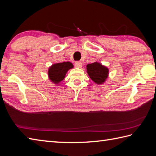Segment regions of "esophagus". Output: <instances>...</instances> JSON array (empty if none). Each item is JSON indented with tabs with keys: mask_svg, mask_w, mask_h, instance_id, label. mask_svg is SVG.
Returning a JSON list of instances; mask_svg holds the SVG:
<instances>
[{
	"mask_svg": "<svg viewBox=\"0 0 156 156\" xmlns=\"http://www.w3.org/2000/svg\"><path fill=\"white\" fill-rule=\"evenodd\" d=\"M75 66L77 68H81L82 67V62L80 61H76L75 62Z\"/></svg>",
	"mask_w": 156,
	"mask_h": 156,
	"instance_id": "esophagus-1",
	"label": "esophagus"
}]
</instances>
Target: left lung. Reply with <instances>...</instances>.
Wrapping results in <instances>:
<instances>
[{
	"instance_id": "left-lung-1",
	"label": "left lung",
	"mask_w": 156,
	"mask_h": 156,
	"mask_svg": "<svg viewBox=\"0 0 156 156\" xmlns=\"http://www.w3.org/2000/svg\"><path fill=\"white\" fill-rule=\"evenodd\" d=\"M86 69L90 78L98 84L103 83L108 77V68L98 62L88 64Z\"/></svg>"
}]
</instances>
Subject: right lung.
I'll list each match as a JSON object with an SVG mask.
<instances>
[{"mask_svg": "<svg viewBox=\"0 0 156 156\" xmlns=\"http://www.w3.org/2000/svg\"><path fill=\"white\" fill-rule=\"evenodd\" d=\"M72 68H73V65L69 62L54 64L48 70L49 78L54 83L58 84L62 80L67 71Z\"/></svg>", "mask_w": 156, "mask_h": 156, "instance_id": "right-lung-1", "label": "right lung"}]
</instances>
